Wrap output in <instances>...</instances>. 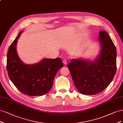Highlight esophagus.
<instances>
[{"label":"esophagus","instance_id":"34e87169","mask_svg":"<svg viewBox=\"0 0 123 123\" xmlns=\"http://www.w3.org/2000/svg\"><path fill=\"white\" fill-rule=\"evenodd\" d=\"M63 63H64V64H67V60H66V59H64V60H63Z\"/></svg>","mask_w":123,"mask_h":123}]
</instances>
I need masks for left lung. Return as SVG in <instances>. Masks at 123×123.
<instances>
[{"instance_id":"1","label":"left lung","mask_w":123,"mask_h":123,"mask_svg":"<svg viewBox=\"0 0 123 123\" xmlns=\"http://www.w3.org/2000/svg\"><path fill=\"white\" fill-rule=\"evenodd\" d=\"M100 50L93 60L73 59L68 64L74 84L79 92L93 95L101 92L112 81L117 70V50L105 31L98 35Z\"/></svg>"}]
</instances>
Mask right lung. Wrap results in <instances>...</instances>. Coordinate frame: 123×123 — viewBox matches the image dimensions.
Listing matches in <instances>:
<instances>
[{
	"instance_id": "right-lung-1",
	"label": "right lung",
	"mask_w": 123,
	"mask_h": 123,
	"mask_svg": "<svg viewBox=\"0 0 123 123\" xmlns=\"http://www.w3.org/2000/svg\"><path fill=\"white\" fill-rule=\"evenodd\" d=\"M20 32L10 45L7 54L6 69L11 81L22 93L40 96L48 92L55 76L63 66L61 59L44 58L35 64H27L18 56L17 44L23 32Z\"/></svg>"
}]
</instances>
